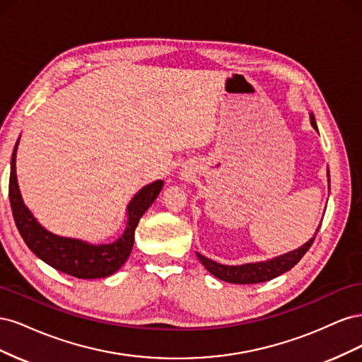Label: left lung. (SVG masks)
Listing matches in <instances>:
<instances>
[{
	"label": "left lung",
	"instance_id": "8db88e82",
	"mask_svg": "<svg viewBox=\"0 0 362 362\" xmlns=\"http://www.w3.org/2000/svg\"><path fill=\"white\" fill-rule=\"evenodd\" d=\"M310 122L313 125V128L319 133V128H317L315 124V117L313 113H310ZM327 185L331 189V180H329V170H327ZM322 225V222H320ZM317 228V231L314 234L313 238H310L308 242L305 245H302L300 247L294 249L291 252H287V254L275 257L267 261H259V262H247V264H242V266H226V264H221V262H216L210 258H206L204 255H201L199 252H196L199 261L204 264V267L211 273L213 276L222 279L225 282L229 284H258V282H266L270 281L273 278H276L282 273L288 272L290 269H293L298 262L300 261V258L306 254L314 242V238L319 233L320 229Z\"/></svg>",
	"mask_w": 362,
	"mask_h": 362
}]
</instances>
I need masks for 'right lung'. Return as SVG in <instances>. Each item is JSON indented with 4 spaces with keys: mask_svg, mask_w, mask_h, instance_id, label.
<instances>
[{
    "mask_svg": "<svg viewBox=\"0 0 362 362\" xmlns=\"http://www.w3.org/2000/svg\"><path fill=\"white\" fill-rule=\"evenodd\" d=\"M18 145L19 139L13 149L12 163H10L8 198L18 231L30 250L48 266L78 279L107 278L116 273L125 264L131 254L134 245V231L140 217L157 199L164 181L157 180L146 184L134 194V198L127 205L125 231L113 243L95 245L80 238L63 237L43 228L24 204L16 178Z\"/></svg>",
    "mask_w": 362,
    "mask_h": 362,
    "instance_id": "1",
    "label": "right lung"
}]
</instances>
